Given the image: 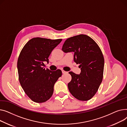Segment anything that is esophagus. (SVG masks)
<instances>
[{
    "label": "esophagus",
    "instance_id": "34e87169",
    "mask_svg": "<svg viewBox=\"0 0 127 127\" xmlns=\"http://www.w3.org/2000/svg\"><path fill=\"white\" fill-rule=\"evenodd\" d=\"M62 73H63V74H65V73H67V72H65V71H64V70H62Z\"/></svg>",
    "mask_w": 127,
    "mask_h": 127
}]
</instances>
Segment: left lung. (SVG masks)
<instances>
[{
	"label": "left lung",
	"mask_w": 127,
	"mask_h": 127,
	"mask_svg": "<svg viewBox=\"0 0 127 127\" xmlns=\"http://www.w3.org/2000/svg\"><path fill=\"white\" fill-rule=\"evenodd\" d=\"M62 50L73 52L74 61L79 64V74L69 73L72 79L68 84L69 90L76 99L87 101L91 99L101 84L104 68V58L102 52L90 37L80 34L67 39Z\"/></svg>",
	"instance_id": "left-lung-1"
}]
</instances>
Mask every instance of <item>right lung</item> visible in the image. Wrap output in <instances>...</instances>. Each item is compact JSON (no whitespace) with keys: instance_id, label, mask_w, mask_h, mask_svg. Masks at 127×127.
I'll return each mask as SVG.
<instances>
[{"instance_id":"right-lung-1","label":"right lung","mask_w":127,"mask_h":127,"mask_svg":"<svg viewBox=\"0 0 127 127\" xmlns=\"http://www.w3.org/2000/svg\"><path fill=\"white\" fill-rule=\"evenodd\" d=\"M62 41L36 37L30 40L21 51L17 61L20 84L32 101L42 103L49 99L54 86L62 72L52 71L43 68L44 62L49 63L51 52Z\"/></svg>"}]
</instances>
